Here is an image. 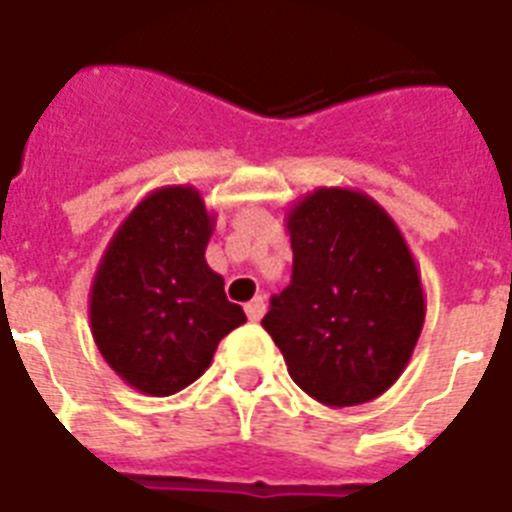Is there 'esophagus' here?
Wrapping results in <instances>:
<instances>
[{
  "label": "esophagus",
  "instance_id": "obj_1",
  "mask_svg": "<svg viewBox=\"0 0 512 512\" xmlns=\"http://www.w3.org/2000/svg\"><path fill=\"white\" fill-rule=\"evenodd\" d=\"M244 311H247L249 321H260L265 313V300L263 297H252L247 305H244Z\"/></svg>",
  "mask_w": 512,
  "mask_h": 512
}]
</instances>
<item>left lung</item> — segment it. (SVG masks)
<instances>
[{"label":"left lung","mask_w":512,"mask_h":512,"mask_svg":"<svg viewBox=\"0 0 512 512\" xmlns=\"http://www.w3.org/2000/svg\"><path fill=\"white\" fill-rule=\"evenodd\" d=\"M292 281L263 327L289 377L324 406L382 396L409 364L425 292L409 244L385 209L353 188H316L287 212Z\"/></svg>","instance_id":"8db88e82"}]
</instances>
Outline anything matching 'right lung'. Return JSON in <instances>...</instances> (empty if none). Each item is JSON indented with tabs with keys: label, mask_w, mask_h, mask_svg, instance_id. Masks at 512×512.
I'll list each match as a JSON object with an SVG mask.
<instances>
[{
	"label": "right lung",
	"mask_w": 512,
	"mask_h": 512,
	"mask_svg": "<svg viewBox=\"0 0 512 512\" xmlns=\"http://www.w3.org/2000/svg\"><path fill=\"white\" fill-rule=\"evenodd\" d=\"M215 228L193 185H164L138 201L100 257L90 329L106 364L146 396L199 380L217 342L247 316L228 303L204 249Z\"/></svg>",
	"instance_id": "1"
}]
</instances>
